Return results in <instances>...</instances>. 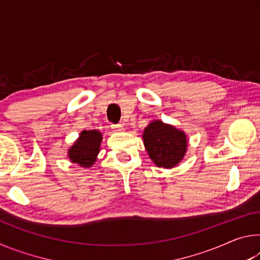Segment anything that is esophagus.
<instances>
[{
    "mask_svg": "<svg viewBox=\"0 0 260 260\" xmlns=\"http://www.w3.org/2000/svg\"><path fill=\"white\" fill-rule=\"evenodd\" d=\"M111 128L113 132H116V133H120V132L124 131V127H122V125H112Z\"/></svg>",
    "mask_w": 260,
    "mask_h": 260,
    "instance_id": "esophagus-1",
    "label": "esophagus"
}]
</instances>
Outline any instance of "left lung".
<instances>
[{
  "label": "left lung",
  "instance_id": "left-lung-1",
  "mask_svg": "<svg viewBox=\"0 0 260 260\" xmlns=\"http://www.w3.org/2000/svg\"><path fill=\"white\" fill-rule=\"evenodd\" d=\"M142 139L149 157L158 167L173 169L187 152L186 133L159 119L149 122L143 131Z\"/></svg>",
  "mask_w": 260,
  "mask_h": 260
}]
</instances>
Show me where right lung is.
Wrapping results in <instances>:
<instances>
[{
	"label": "right lung",
	"instance_id": "1",
	"mask_svg": "<svg viewBox=\"0 0 260 260\" xmlns=\"http://www.w3.org/2000/svg\"><path fill=\"white\" fill-rule=\"evenodd\" d=\"M103 135L98 129L82 131L72 147L69 149L68 157L72 164L80 167H90L98 159Z\"/></svg>",
	"mask_w": 260,
	"mask_h": 260
}]
</instances>
